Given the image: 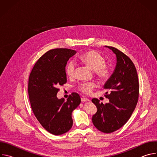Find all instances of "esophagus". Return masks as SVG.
I'll return each mask as SVG.
<instances>
[{
  "label": "esophagus",
  "mask_w": 157,
  "mask_h": 157,
  "mask_svg": "<svg viewBox=\"0 0 157 157\" xmlns=\"http://www.w3.org/2000/svg\"><path fill=\"white\" fill-rule=\"evenodd\" d=\"M81 101H82V102H84L89 101V100L88 99H87V98H84V97H82V98H81Z\"/></svg>",
  "instance_id": "34e87169"
}]
</instances>
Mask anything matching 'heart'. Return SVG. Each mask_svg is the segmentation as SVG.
Returning a JSON list of instances; mask_svg holds the SVG:
<instances>
[{"mask_svg": "<svg viewBox=\"0 0 157 157\" xmlns=\"http://www.w3.org/2000/svg\"><path fill=\"white\" fill-rule=\"evenodd\" d=\"M80 60L87 64L89 68L94 70L96 76L101 81L109 79L110 75V68L105 65V59L99 52L95 50H89L84 53L80 56ZM76 63L74 61H70L66 66V71L69 77H73L76 70ZM96 87L94 82H84L78 86V89L82 93L90 95L93 89Z\"/></svg>", "mask_w": 157, "mask_h": 157, "instance_id": "1", "label": "heart"}]
</instances>
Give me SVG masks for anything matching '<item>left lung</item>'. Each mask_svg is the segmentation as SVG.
<instances>
[{
	"label": "left lung",
	"mask_w": 157,
	"mask_h": 157,
	"mask_svg": "<svg viewBox=\"0 0 157 157\" xmlns=\"http://www.w3.org/2000/svg\"><path fill=\"white\" fill-rule=\"evenodd\" d=\"M105 47L116 55L117 63L113 75L104 86L110 91L105 95L109 102L104 104L96 98L92 99L98 109L92 121L99 130L108 133L119 129L130 119L138 102L139 83L132 60L118 49Z\"/></svg>",
	"instance_id": "left-lung-1"
}]
</instances>
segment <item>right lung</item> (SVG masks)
<instances>
[{"label":"right lung","mask_w":157,"mask_h":157,"mask_svg":"<svg viewBox=\"0 0 157 157\" xmlns=\"http://www.w3.org/2000/svg\"><path fill=\"white\" fill-rule=\"evenodd\" d=\"M76 53L68 48L49 50L41 56L30 73L28 93L33 113L52 134L59 136L73 126L71 114L81 103L79 95L73 93L67 99H58V87L66 82L67 61Z\"/></svg>","instance_id":"add662e5"}]
</instances>
